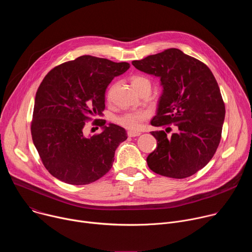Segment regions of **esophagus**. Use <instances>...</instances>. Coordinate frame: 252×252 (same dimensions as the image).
Masks as SVG:
<instances>
[{
    "label": "esophagus",
    "instance_id": "obj_1",
    "mask_svg": "<svg viewBox=\"0 0 252 252\" xmlns=\"http://www.w3.org/2000/svg\"><path fill=\"white\" fill-rule=\"evenodd\" d=\"M140 134L139 131H134V130H128L127 131V135L130 137H134V136H138Z\"/></svg>",
    "mask_w": 252,
    "mask_h": 252
}]
</instances>
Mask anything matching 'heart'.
<instances>
[{"instance_id": "1", "label": "heart", "mask_w": 252, "mask_h": 252, "mask_svg": "<svg viewBox=\"0 0 252 252\" xmlns=\"http://www.w3.org/2000/svg\"><path fill=\"white\" fill-rule=\"evenodd\" d=\"M131 85L133 89L143 87V86H150L151 83L150 81L141 76H134L131 78ZM150 114L147 112H132V113H126L117 119V123L121 125L122 126L131 129V130H136L140 127L141 122L147 120L149 118Z\"/></svg>"}]
</instances>
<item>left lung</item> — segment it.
Returning <instances> with one entry per match:
<instances>
[{
	"mask_svg": "<svg viewBox=\"0 0 252 252\" xmlns=\"http://www.w3.org/2000/svg\"><path fill=\"white\" fill-rule=\"evenodd\" d=\"M135 68L158 77L162 93L152 131L158 147L149 155V167L158 174L186 178L204 167L220 145L225 106L211 70L200 61L178 49H168L140 61ZM168 124L176 132L168 136Z\"/></svg>",
	"mask_w": 252,
	"mask_h": 252,
	"instance_id": "obj_1",
	"label": "left lung"
}]
</instances>
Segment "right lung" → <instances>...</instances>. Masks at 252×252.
<instances>
[{"mask_svg": "<svg viewBox=\"0 0 252 252\" xmlns=\"http://www.w3.org/2000/svg\"><path fill=\"white\" fill-rule=\"evenodd\" d=\"M129 63L82 56L54 67L34 98L31 126L33 145L48 171L60 181L89 185L109 171L115 152L127 138L124 127L95 120L101 132L84 135L86 122L101 117L105 90Z\"/></svg>", "mask_w": 252, "mask_h": 252, "instance_id": "right-lung-1", "label": "right lung"}]
</instances>
